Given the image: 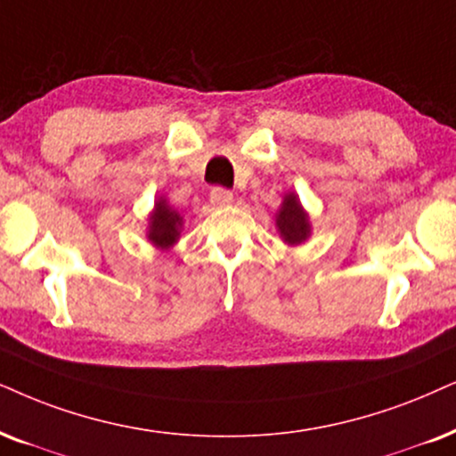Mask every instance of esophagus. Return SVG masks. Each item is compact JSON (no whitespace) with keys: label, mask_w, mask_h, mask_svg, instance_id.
Masks as SVG:
<instances>
[{"label":"esophagus","mask_w":456,"mask_h":456,"mask_svg":"<svg viewBox=\"0 0 456 456\" xmlns=\"http://www.w3.org/2000/svg\"><path fill=\"white\" fill-rule=\"evenodd\" d=\"M210 201L215 206H229L233 201V193L224 187H212Z\"/></svg>","instance_id":"1"}]
</instances>
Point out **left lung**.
I'll list each match as a JSON object with an SVG mask.
<instances>
[{"mask_svg": "<svg viewBox=\"0 0 456 456\" xmlns=\"http://www.w3.org/2000/svg\"><path fill=\"white\" fill-rule=\"evenodd\" d=\"M278 229L280 235L290 246L301 244L309 238V221L305 210L301 208V201L297 200L295 193L286 195L278 215Z\"/></svg>", "mask_w": 456, "mask_h": 456, "instance_id": "8db88e82", "label": "left lung"}]
</instances>
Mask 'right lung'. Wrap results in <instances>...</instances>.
Here are the masks:
<instances>
[{"mask_svg":"<svg viewBox=\"0 0 456 456\" xmlns=\"http://www.w3.org/2000/svg\"><path fill=\"white\" fill-rule=\"evenodd\" d=\"M183 218L176 210H172L166 200L155 204V212L151 216V227H149V240L159 248H170L178 240V229H181Z\"/></svg>","mask_w":456,"mask_h":456,"instance_id":"obj_1","label":"right lung"}]
</instances>
